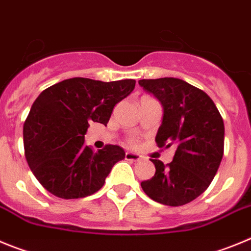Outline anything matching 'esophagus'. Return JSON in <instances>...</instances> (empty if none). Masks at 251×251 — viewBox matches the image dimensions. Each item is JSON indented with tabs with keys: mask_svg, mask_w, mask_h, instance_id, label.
I'll return each mask as SVG.
<instances>
[{
	"mask_svg": "<svg viewBox=\"0 0 251 251\" xmlns=\"http://www.w3.org/2000/svg\"><path fill=\"white\" fill-rule=\"evenodd\" d=\"M125 159L130 160V161H139V160L141 159V155H139V153H135V152H126Z\"/></svg>",
	"mask_w": 251,
	"mask_h": 251,
	"instance_id": "esophagus-1",
	"label": "esophagus"
}]
</instances>
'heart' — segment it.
Instances as JSON below:
<instances>
[{
  "label": "heart",
  "instance_id": "heart-1",
  "mask_svg": "<svg viewBox=\"0 0 251 251\" xmlns=\"http://www.w3.org/2000/svg\"><path fill=\"white\" fill-rule=\"evenodd\" d=\"M130 144H131V145H134V144H135L134 140H130Z\"/></svg>",
  "mask_w": 251,
  "mask_h": 251
}]
</instances>
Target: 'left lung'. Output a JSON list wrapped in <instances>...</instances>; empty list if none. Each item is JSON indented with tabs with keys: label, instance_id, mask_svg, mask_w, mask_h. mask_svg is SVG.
<instances>
[{
	"label": "left lung",
	"instance_id": "1",
	"mask_svg": "<svg viewBox=\"0 0 251 251\" xmlns=\"http://www.w3.org/2000/svg\"><path fill=\"white\" fill-rule=\"evenodd\" d=\"M164 107L156 145L176 146L170 164L151 160L156 168L150 180L141 182L153 201L181 206L206 190L224 155V121L215 103L202 90L180 78L140 80Z\"/></svg>",
	"mask_w": 251,
	"mask_h": 251
}]
</instances>
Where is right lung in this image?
<instances>
[{
	"mask_svg": "<svg viewBox=\"0 0 251 251\" xmlns=\"http://www.w3.org/2000/svg\"><path fill=\"white\" fill-rule=\"evenodd\" d=\"M135 80L111 82L74 77L38 95L24 124L25 156L36 179L61 199L99 191L125 151L105 145L98 152L85 145L91 121L106 125L117 102L135 89Z\"/></svg>",
	"mask_w": 251,
	"mask_h": 251,
	"instance_id": "obj_1",
	"label": "right lung"
}]
</instances>
